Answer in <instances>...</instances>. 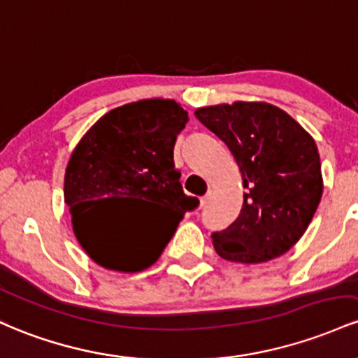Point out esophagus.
I'll return each instance as SVG.
<instances>
[{
    "label": "esophagus",
    "instance_id": "obj_1",
    "mask_svg": "<svg viewBox=\"0 0 358 358\" xmlns=\"http://www.w3.org/2000/svg\"><path fill=\"white\" fill-rule=\"evenodd\" d=\"M208 201H210V194H206V196H203V198L199 199V206L201 208H204L208 204Z\"/></svg>",
    "mask_w": 358,
    "mask_h": 358
}]
</instances>
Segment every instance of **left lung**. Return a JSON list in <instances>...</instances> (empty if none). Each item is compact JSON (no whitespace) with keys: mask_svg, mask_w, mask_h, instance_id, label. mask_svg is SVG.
Returning <instances> with one entry per match:
<instances>
[{"mask_svg":"<svg viewBox=\"0 0 358 358\" xmlns=\"http://www.w3.org/2000/svg\"><path fill=\"white\" fill-rule=\"evenodd\" d=\"M238 164L243 204L227 230L213 233L222 259L262 264L286 254L311 223L323 194L318 147L274 104L235 101L196 110Z\"/></svg>","mask_w":358,"mask_h":358,"instance_id":"8db88e82","label":"left lung"}]
</instances>
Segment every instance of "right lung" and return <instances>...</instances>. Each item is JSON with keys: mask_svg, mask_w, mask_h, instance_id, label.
Segmentation results:
<instances>
[{"mask_svg": "<svg viewBox=\"0 0 358 358\" xmlns=\"http://www.w3.org/2000/svg\"><path fill=\"white\" fill-rule=\"evenodd\" d=\"M187 111L174 99H140L103 115L72 152L64 201L72 230L98 266L140 272L164 252L186 211L199 201L184 194L174 143ZM138 199L155 211L128 220L110 203Z\"/></svg>", "mask_w": 358, "mask_h": 358, "instance_id": "add662e5", "label": "right lung"}]
</instances>
